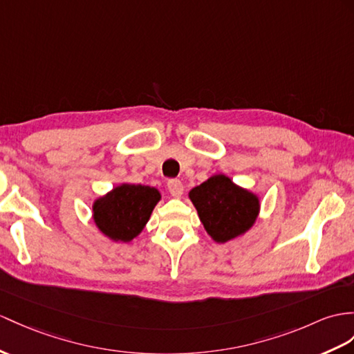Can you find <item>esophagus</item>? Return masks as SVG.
Returning <instances> with one entry per match:
<instances>
[{
	"mask_svg": "<svg viewBox=\"0 0 354 354\" xmlns=\"http://www.w3.org/2000/svg\"><path fill=\"white\" fill-rule=\"evenodd\" d=\"M168 191L174 198H180L183 195V183L180 180L172 178L168 182Z\"/></svg>",
	"mask_w": 354,
	"mask_h": 354,
	"instance_id": "34e87169",
	"label": "esophagus"
}]
</instances>
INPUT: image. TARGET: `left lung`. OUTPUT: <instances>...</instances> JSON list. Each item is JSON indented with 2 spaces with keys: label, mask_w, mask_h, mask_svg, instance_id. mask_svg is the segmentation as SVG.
<instances>
[{
  "label": "left lung",
  "mask_w": 354,
  "mask_h": 354,
  "mask_svg": "<svg viewBox=\"0 0 354 354\" xmlns=\"http://www.w3.org/2000/svg\"><path fill=\"white\" fill-rule=\"evenodd\" d=\"M203 225L214 242L245 234L260 213V198L223 174L212 176L189 192Z\"/></svg>",
  "instance_id": "left-lung-1"
}]
</instances>
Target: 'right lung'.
<instances>
[{
	"label": "right lung",
	"mask_w": 354,
	"mask_h": 354,
	"mask_svg": "<svg viewBox=\"0 0 354 354\" xmlns=\"http://www.w3.org/2000/svg\"><path fill=\"white\" fill-rule=\"evenodd\" d=\"M159 201L156 187L123 183L93 203V219L102 234L127 243L144 230Z\"/></svg>",
	"instance_id": "add662e5"
}]
</instances>
